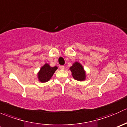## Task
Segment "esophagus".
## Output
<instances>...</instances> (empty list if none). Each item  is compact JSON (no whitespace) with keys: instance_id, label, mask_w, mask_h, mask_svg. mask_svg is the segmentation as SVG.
I'll return each instance as SVG.
<instances>
[{"instance_id":"1","label":"esophagus","mask_w":127,"mask_h":127,"mask_svg":"<svg viewBox=\"0 0 127 127\" xmlns=\"http://www.w3.org/2000/svg\"><path fill=\"white\" fill-rule=\"evenodd\" d=\"M60 69H61V70L64 69V66H60Z\"/></svg>"}]
</instances>
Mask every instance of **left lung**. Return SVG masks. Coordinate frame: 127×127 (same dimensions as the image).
Listing matches in <instances>:
<instances>
[{
  "mask_svg": "<svg viewBox=\"0 0 127 127\" xmlns=\"http://www.w3.org/2000/svg\"><path fill=\"white\" fill-rule=\"evenodd\" d=\"M72 75L75 80L78 81H84L86 79V73L82 65L79 62H75L69 68Z\"/></svg>",
  "mask_w": 127,
  "mask_h": 127,
  "instance_id": "8db88e82",
  "label": "left lung"
}]
</instances>
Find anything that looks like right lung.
I'll list each match as a JSON object with an SVG mask.
<instances>
[{"label": "right lung", "instance_id": "1", "mask_svg": "<svg viewBox=\"0 0 127 127\" xmlns=\"http://www.w3.org/2000/svg\"><path fill=\"white\" fill-rule=\"evenodd\" d=\"M58 69L57 66L51 67L48 64L45 63L40 68L38 73V79L40 82H48L52 78V75Z\"/></svg>", "mask_w": 127, "mask_h": 127}]
</instances>
